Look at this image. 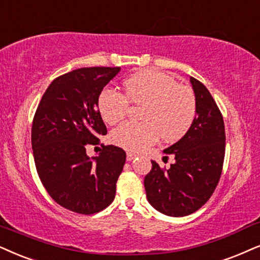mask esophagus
<instances>
[{
  "label": "esophagus",
  "mask_w": 260,
  "mask_h": 260,
  "mask_svg": "<svg viewBox=\"0 0 260 260\" xmlns=\"http://www.w3.org/2000/svg\"><path fill=\"white\" fill-rule=\"evenodd\" d=\"M134 158H137V154L136 153L127 152V160H133Z\"/></svg>",
  "instance_id": "1"
}]
</instances>
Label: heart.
<instances>
[{
  "label": "heart",
  "instance_id": "b5f03b06",
  "mask_svg": "<svg viewBox=\"0 0 260 260\" xmlns=\"http://www.w3.org/2000/svg\"><path fill=\"white\" fill-rule=\"evenodd\" d=\"M126 96L113 88H104L98 98V109L107 123L123 119L128 101L144 104L143 122H124L115 128L111 140L115 145L131 151H141L158 139L174 141L182 138L194 121L196 96L190 88L175 78L158 71L134 74L124 81Z\"/></svg>",
  "mask_w": 260,
  "mask_h": 260
}]
</instances>
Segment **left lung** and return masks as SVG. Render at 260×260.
Instances as JSON below:
<instances>
[{"label":"left lung","mask_w":260,"mask_h":260,"mask_svg":"<svg viewBox=\"0 0 260 260\" xmlns=\"http://www.w3.org/2000/svg\"><path fill=\"white\" fill-rule=\"evenodd\" d=\"M197 102L192 126L179 141L163 150L175 162L152 169L144 179L147 200L157 211L173 217L193 213L208 202L219 181L224 159L225 133L221 111L208 88L193 77Z\"/></svg>","instance_id":"left-lung-1"}]
</instances>
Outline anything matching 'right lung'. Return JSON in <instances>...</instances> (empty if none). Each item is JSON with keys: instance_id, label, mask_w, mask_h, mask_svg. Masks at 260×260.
<instances>
[{"instance_id": "add662e5", "label": "right lung", "mask_w": 260, "mask_h": 260, "mask_svg": "<svg viewBox=\"0 0 260 260\" xmlns=\"http://www.w3.org/2000/svg\"><path fill=\"white\" fill-rule=\"evenodd\" d=\"M120 67L79 68L55 79L43 94L32 123L31 143L39 179L52 199L71 211L91 215L109 206L126 152L102 145L90 157L107 127L98 98Z\"/></svg>"}]
</instances>
